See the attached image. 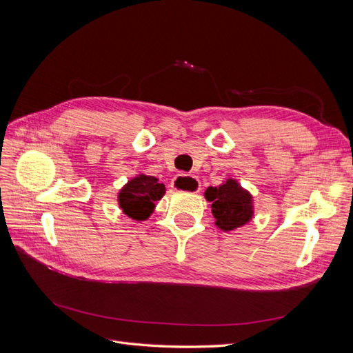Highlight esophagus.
I'll return each mask as SVG.
<instances>
[{"mask_svg": "<svg viewBox=\"0 0 353 353\" xmlns=\"http://www.w3.org/2000/svg\"><path fill=\"white\" fill-rule=\"evenodd\" d=\"M172 187L176 191H183V193H197L200 191V181L194 175L178 174L172 179Z\"/></svg>", "mask_w": 353, "mask_h": 353, "instance_id": "obj_1", "label": "esophagus"}]
</instances>
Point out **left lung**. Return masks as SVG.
Segmentation results:
<instances>
[{
	"instance_id": "obj_1",
	"label": "left lung",
	"mask_w": 353,
	"mask_h": 353,
	"mask_svg": "<svg viewBox=\"0 0 353 353\" xmlns=\"http://www.w3.org/2000/svg\"><path fill=\"white\" fill-rule=\"evenodd\" d=\"M205 197L212 203V213L222 231H231L248 223L253 216L252 196L236 179H227L218 187H209Z\"/></svg>"
}]
</instances>
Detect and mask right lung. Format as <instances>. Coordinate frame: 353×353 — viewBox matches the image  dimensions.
I'll use <instances>...</instances> for the list:
<instances>
[{
    "label": "right lung",
    "mask_w": 353,
    "mask_h": 353,
    "mask_svg": "<svg viewBox=\"0 0 353 353\" xmlns=\"http://www.w3.org/2000/svg\"><path fill=\"white\" fill-rule=\"evenodd\" d=\"M165 185L154 176L138 175L119 193V206L125 215L135 221H144L153 213L154 203L165 194Z\"/></svg>",
    "instance_id": "add662e5"
}]
</instances>
